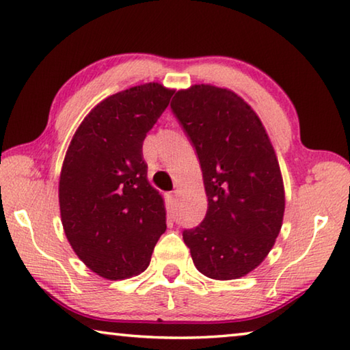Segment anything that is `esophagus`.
Instances as JSON below:
<instances>
[{"mask_svg": "<svg viewBox=\"0 0 350 350\" xmlns=\"http://www.w3.org/2000/svg\"><path fill=\"white\" fill-rule=\"evenodd\" d=\"M165 198H167V203L172 206V204L175 203L176 196H175V193H167V196H165Z\"/></svg>", "mask_w": 350, "mask_h": 350, "instance_id": "34e87169", "label": "esophagus"}]
</instances>
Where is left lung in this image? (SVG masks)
Returning <instances> with one entry per match:
<instances>
[{"label":"left lung","mask_w":350,"mask_h":350,"mask_svg":"<svg viewBox=\"0 0 350 350\" xmlns=\"http://www.w3.org/2000/svg\"><path fill=\"white\" fill-rule=\"evenodd\" d=\"M172 111L196 147L208 213L183 239L193 265L211 279L253 271L282 228L284 181L256 111L234 91L200 83L176 91Z\"/></svg>","instance_id":"obj_1"}]
</instances>
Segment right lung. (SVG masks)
Wrapping results in <instances>:
<instances>
[{
    "label": "right lung",
    "instance_id": "add662e5",
    "mask_svg": "<svg viewBox=\"0 0 350 350\" xmlns=\"http://www.w3.org/2000/svg\"><path fill=\"white\" fill-rule=\"evenodd\" d=\"M174 90L158 82L108 96L74 133L59 181L62 225L74 253L108 280L137 276L165 231V208L147 180L142 142Z\"/></svg>",
    "mask_w": 350,
    "mask_h": 350
}]
</instances>
